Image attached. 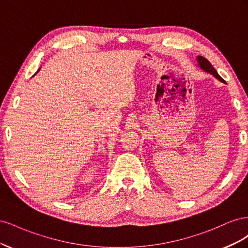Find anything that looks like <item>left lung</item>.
<instances>
[{"instance_id":"8db88e82","label":"left lung","mask_w":248,"mask_h":248,"mask_svg":"<svg viewBox=\"0 0 248 248\" xmlns=\"http://www.w3.org/2000/svg\"><path fill=\"white\" fill-rule=\"evenodd\" d=\"M197 61H198V65L201 69L204 70L205 72H208L210 74H212V76L217 78L218 80H220L221 82H224V80L220 78V76L218 73H217V71L215 70L214 67L211 65V63H210L207 59H205L204 57H201V56H198L197 57Z\"/></svg>"}]
</instances>
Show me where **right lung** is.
Masks as SVG:
<instances>
[{"label":"right lung","instance_id":"obj_1","mask_svg":"<svg viewBox=\"0 0 248 248\" xmlns=\"http://www.w3.org/2000/svg\"><path fill=\"white\" fill-rule=\"evenodd\" d=\"M39 70H40V69H38V71H39ZM38 71H37V72H38Z\"/></svg>","mask_w":248,"mask_h":248}]
</instances>
